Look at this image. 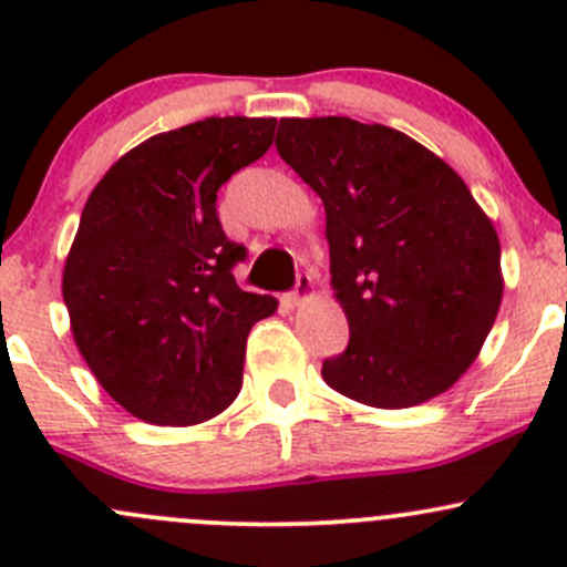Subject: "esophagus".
<instances>
[{
  "label": "esophagus",
  "instance_id": "obj_1",
  "mask_svg": "<svg viewBox=\"0 0 567 567\" xmlns=\"http://www.w3.org/2000/svg\"><path fill=\"white\" fill-rule=\"evenodd\" d=\"M310 296H312V277L307 271H299L296 274L293 290L288 293V301L290 305H301V301H307Z\"/></svg>",
  "mask_w": 567,
  "mask_h": 567
}]
</instances>
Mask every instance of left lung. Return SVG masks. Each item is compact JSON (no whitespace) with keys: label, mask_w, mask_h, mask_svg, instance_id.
Listing matches in <instances>:
<instances>
[{"label":"left lung","mask_w":567,"mask_h":567,"mask_svg":"<svg viewBox=\"0 0 567 567\" xmlns=\"http://www.w3.org/2000/svg\"><path fill=\"white\" fill-rule=\"evenodd\" d=\"M277 151L323 199L346 351L323 381L375 409L455 384L502 301L499 238L453 167L386 125L279 120Z\"/></svg>","instance_id":"left-lung-1"}]
</instances>
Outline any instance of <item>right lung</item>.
I'll list each match as a JSON object with an SVG mask.
<instances>
[{"label":"right lung","instance_id":"obj_1","mask_svg":"<svg viewBox=\"0 0 567 567\" xmlns=\"http://www.w3.org/2000/svg\"><path fill=\"white\" fill-rule=\"evenodd\" d=\"M274 117H205L104 175L62 274L73 340L99 384L153 425H197L241 390L247 334L277 310L238 288L216 192L271 147Z\"/></svg>","mask_w":567,"mask_h":567}]
</instances>
